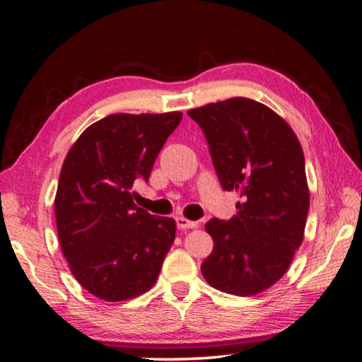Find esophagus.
Masks as SVG:
<instances>
[{
	"label": "esophagus",
	"mask_w": 362,
	"mask_h": 362,
	"mask_svg": "<svg viewBox=\"0 0 362 362\" xmlns=\"http://www.w3.org/2000/svg\"><path fill=\"white\" fill-rule=\"evenodd\" d=\"M176 227L180 230H186V229H196L197 222L196 221H189L186 217H176Z\"/></svg>",
	"instance_id": "34e87169"
}]
</instances>
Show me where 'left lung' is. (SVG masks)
<instances>
[{
    "mask_svg": "<svg viewBox=\"0 0 362 362\" xmlns=\"http://www.w3.org/2000/svg\"><path fill=\"white\" fill-rule=\"evenodd\" d=\"M201 127L224 191L242 197L229 221L206 224L214 240L202 262L207 284L230 295L270 288L303 242L310 191L298 138L264 103L234 97L187 112Z\"/></svg>",
    "mask_w": 362,
    "mask_h": 362,
    "instance_id": "left-lung-1",
    "label": "left lung"
}]
</instances>
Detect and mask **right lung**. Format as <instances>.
Masks as SVG:
<instances>
[{"label":"right lung","mask_w":362,"mask_h":362,"mask_svg":"<svg viewBox=\"0 0 362 362\" xmlns=\"http://www.w3.org/2000/svg\"><path fill=\"white\" fill-rule=\"evenodd\" d=\"M182 118L117 113L92 123L64 160L54 201L57 234L72 275L105 301L150 290L176 235V222L133 202L158 153Z\"/></svg>","instance_id":"1"}]
</instances>
